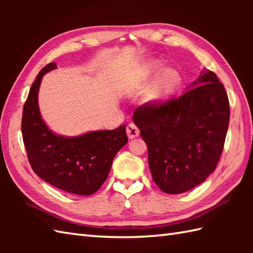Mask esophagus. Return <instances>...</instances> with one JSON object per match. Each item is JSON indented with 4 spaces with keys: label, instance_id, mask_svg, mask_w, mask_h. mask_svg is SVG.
<instances>
[{
    "label": "esophagus",
    "instance_id": "obj_1",
    "mask_svg": "<svg viewBox=\"0 0 253 253\" xmlns=\"http://www.w3.org/2000/svg\"><path fill=\"white\" fill-rule=\"evenodd\" d=\"M126 132H127V136L129 139H133L139 136V133H140V131H139L138 127L135 125V124H129V125L127 126L126 128Z\"/></svg>",
    "mask_w": 253,
    "mask_h": 253
}]
</instances>
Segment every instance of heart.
I'll return each instance as SVG.
<instances>
[{"label": "heart", "mask_w": 253, "mask_h": 253, "mask_svg": "<svg viewBox=\"0 0 253 253\" xmlns=\"http://www.w3.org/2000/svg\"><path fill=\"white\" fill-rule=\"evenodd\" d=\"M163 64L159 61H151L144 64L143 77L150 78L157 75L163 68ZM181 77L175 68H165L155 78L151 87L144 95V102L149 105H159L164 102L174 91L179 87Z\"/></svg>", "instance_id": "b5f03b06"}]
</instances>
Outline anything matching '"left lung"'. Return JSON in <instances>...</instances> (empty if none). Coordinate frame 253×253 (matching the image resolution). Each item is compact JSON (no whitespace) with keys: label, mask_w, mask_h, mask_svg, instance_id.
Returning a JSON list of instances; mask_svg holds the SVG:
<instances>
[{"label":"left lung","mask_w":253,"mask_h":253,"mask_svg":"<svg viewBox=\"0 0 253 253\" xmlns=\"http://www.w3.org/2000/svg\"><path fill=\"white\" fill-rule=\"evenodd\" d=\"M178 99L143 105L132 120L148 146L152 178L177 195L200 185L215 170L226 138L229 102L216 75L203 69Z\"/></svg>","instance_id":"obj_1"}]
</instances>
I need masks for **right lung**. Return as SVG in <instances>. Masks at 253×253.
<instances>
[{
  "label": "right lung",
  "mask_w": 253,
  "mask_h": 253,
  "mask_svg": "<svg viewBox=\"0 0 253 253\" xmlns=\"http://www.w3.org/2000/svg\"><path fill=\"white\" fill-rule=\"evenodd\" d=\"M56 68V63L46 65L31 84L21 120L25 148L40 178L66 192L90 196L106 180L116 153L128 142L126 125L74 137L52 131L42 120L38 95L42 78Z\"/></svg>",
  "instance_id": "right-lung-1"
}]
</instances>
